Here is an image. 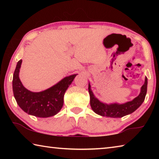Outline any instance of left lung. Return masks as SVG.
Here are the masks:
<instances>
[{
	"label": "left lung",
	"instance_id": "8db88e82",
	"mask_svg": "<svg viewBox=\"0 0 159 159\" xmlns=\"http://www.w3.org/2000/svg\"><path fill=\"white\" fill-rule=\"evenodd\" d=\"M147 90V78H145L144 85L141 88V92L139 95L134 98L133 100L128 102L125 104H107L99 101L94 96L92 90L90 89V85H88L90 98L91 108L98 114L102 116H107L111 118H121L125 115L130 114L135 111L144 102Z\"/></svg>",
	"mask_w": 159,
	"mask_h": 159
}]
</instances>
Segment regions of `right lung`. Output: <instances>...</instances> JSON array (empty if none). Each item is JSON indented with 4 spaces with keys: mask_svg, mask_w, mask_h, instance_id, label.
Instances as JSON below:
<instances>
[{
    "mask_svg": "<svg viewBox=\"0 0 159 159\" xmlns=\"http://www.w3.org/2000/svg\"><path fill=\"white\" fill-rule=\"evenodd\" d=\"M22 60L17 62L13 74L12 90L16 102L28 114L47 118L57 114L64 103V95L77 74L65 77L57 84L39 93H34L24 87L19 78Z\"/></svg>",
    "mask_w": 159,
    "mask_h": 159,
    "instance_id": "1",
    "label": "right lung"
}]
</instances>
